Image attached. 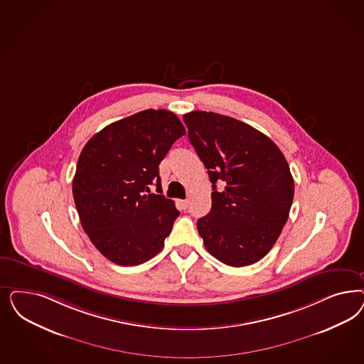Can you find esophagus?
Returning <instances> with one entry per match:
<instances>
[{
  "instance_id": "obj_1",
  "label": "esophagus",
  "mask_w": 364,
  "mask_h": 364,
  "mask_svg": "<svg viewBox=\"0 0 364 364\" xmlns=\"http://www.w3.org/2000/svg\"><path fill=\"white\" fill-rule=\"evenodd\" d=\"M178 205L181 206V209L186 210L188 208V200H178Z\"/></svg>"
}]
</instances>
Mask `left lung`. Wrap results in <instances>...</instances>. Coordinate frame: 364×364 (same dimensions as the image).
Segmentation results:
<instances>
[{"label":"left lung","instance_id":"obj_1","mask_svg":"<svg viewBox=\"0 0 364 364\" xmlns=\"http://www.w3.org/2000/svg\"><path fill=\"white\" fill-rule=\"evenodd\" d=\"M188 139L208 168L211 210L197 223L205 247L229 267L267 256L288 220L294 176L282 150L244 122L214 112L183 115ZM225 188L216 190V182Z\"/></svg>","mask_w":364,"mask_h":364}]
</instances>
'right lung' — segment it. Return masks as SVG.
<instances>
[{"mask_svg": "<svg viewBox=\"0 0 364 364\" xmlns=\"http://www.w3.org/2000/svg\"><path fill=\"white\" fill-rule=\"evenodd\" d=\"M186 134L176 114L144 109L95 134L79 156L72 193L84 232L122 267L156 256L179 211L162 196L159 164ZM157 185L159 195L149 193Z\"/></svg>", "mask_w": 364, "mask_h": 364, "instance_id": "obj_1", "label": "right lung"}]
</instances>
